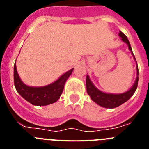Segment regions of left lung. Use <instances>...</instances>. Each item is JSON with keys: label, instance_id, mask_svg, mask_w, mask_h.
I'll return each mask as SVG.
<instances>
[{"label": "left lung", "instance_id": "obj_1", "mask_svg": "<svg viewBox=\"0 0 149 149\" xmlns=\"http://www.w3.org/2000/svg\"><path fill=\"white\" fill-rule=\"evenodd\" d=\"M119 36L122 38V40L124 42H125L127 45L128 49L131 51L134 60L136 61L135 56H134V54H133L132 49H131V44L129 42L127 36L122 31H119ZM138 75H139V71H138V66L136 65V78L134 85L127 92L124 93H121V94H112V93H105L101 92V91H100L99 89H98L94 86V84L92 83L91 80L89 79V75H86V91H87L88 95L90 96L91 99L93 100V101H95L96 104H98V105L103 107H105V108H115V107L120 106L122 104L126 102L134 94L136 88H137L138 80H139Z\"/></svg>", "mask_w": 149, "mask_h": 149}]
</instances>
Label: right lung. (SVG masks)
Segmentation results:
<instances>
[{
  "label": "right lung",
  "instance_id": "obj_1",
  "mask_svg": "<svg viewBox=\"0 0 149 149\" xmlns=\"http://www.w3.org/2000/svg\"><path fill=\"white\" fill-rule=\"evenodd\" d=\"M74 68H72L56 81L45 86L33 87L27 86L19 77L16 69V65H14V84L15 87L22 98L36 106H45L56 102L60 98L65 81L72 74Z\"/></svg>",
  "mask_w": 149,
  "mask_h": 149
}]
</instances>
